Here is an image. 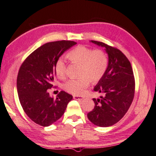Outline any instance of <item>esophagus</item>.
<instances>
[{
    "label": "esophagus",
    "instance_id": "34e87169",
    "mask_svg": "<svg viewBox=\"0 0 156 156\" xmlns=\"http://www.w3.org/2000/svg\"><path fill=\"white\" fill-rule=\"evenodd\" d=\"M73 98H74V99L75 100H82L84 98L82 96H78V95H74L73 96Z\"/></svg>",
    "mask_w": 156,
    "mask_h": 156
}]
</instances>
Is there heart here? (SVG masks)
Wrapping results in <instances>:
<instances>
[{
	"label": "heart",
	"instance_id": "heart-1",
	"mask_svg": "<svg viewBox=\"0 0 156 156\" xmlns=\"http://www.w3.org/2000/svg\"><path fill=\"white\" fill-rule=\"evenodd\" d=\"M69 61L80 65L79 76L69 80L63 84V89L75 95H82L87 89L90 82L96 83L104 76L108 66V56L102 49H95L85 45H78L67 54ZM66 63L63 58H58L55 64L57 77L63 79L66 76Z\"/></svg>",
	"mask_w": 156,
	"mask_h": 156
}]
</instances>
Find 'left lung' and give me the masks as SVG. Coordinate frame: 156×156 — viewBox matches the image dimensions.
Here are the masks:
<instances>
[{
	"instance_id": "left-lung-1",
	"label": "left lung",
	"mask_w": 156,
	"mask_h": 156,
	"mask_svg": "<svg viewBox=\"0 0 156 156\" xmlns=\"http://www.w3.org/2000/svg\"><path fill=\"white\" fill-rule=\"evenodd\" d=\"M92 43L105 48L109 62L104 76L93 89L103 95L93 99L95 107L87 117L96 126L107 127L120 121L127 112L134 99L135 80L131 63L120 50L102 42Z\"/></svg>"
}]
</instances>
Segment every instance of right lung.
<instances>
[{"label":"right lung","instance_id":"right-lung-1","mask_svg":"<svg viewBox=\"0 0 156 156\" xmlns=\"http://www.w3.org/2000/svg\"><path fill=\"white\" fill-rule=\"evenodd\" d=\"M76 44L70 40L44 44L29 55L19 68L16 80L19 101L29 118L37 124L48 126L58 120L73 98L64 91L56 98H51L48 90L54 87L55 62Z\"/></svg>","mask_w":156,"mask_h":156}]
</instances>
